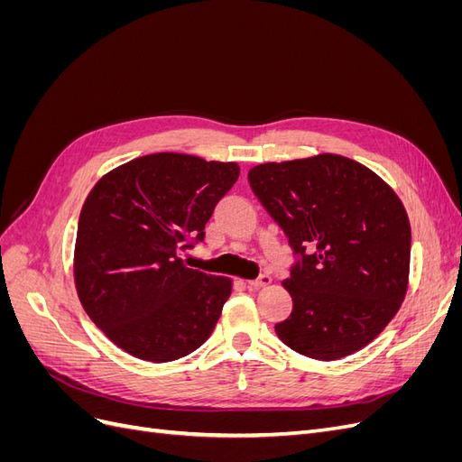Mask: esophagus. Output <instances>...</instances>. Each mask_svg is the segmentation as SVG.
<instances>
[{"label":"esophagus","instance_id":"obj_1","mask_svg":"<svg viewBox=\"0 0 462 462\" xmlns=\"http://www.w3.org/2000/svg\"><path fill=\"white\" fill-rule=\"evenodd\" d=\"M248 285L254 287V289H263V287L272 285V277L263 273V275H260L258 279H253V282H248Z\"/></svg>","mask_w":462,"mask_h":462}]
</instances>
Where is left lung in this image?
Returning <instances> with one entry per match:
<instances>
[{
	"instance_id": "8db88e82",
	"label": "left lung",
	"mask_w": 462,
	"mask_h": 462,
	"mask_svg": "<svg viewBox=\"0 0 462 462\" xmlns=\"http://www.w3.org/2000/svg\"><path fill=\"white\" fill-rule=\"evenodd\" d=\"M248 183L300 256L283 282L292 312L277 337L316 360L372 343L409 289L411 223L395 190L337 153L260 163Z\"/></svg>"
}]
</instances>
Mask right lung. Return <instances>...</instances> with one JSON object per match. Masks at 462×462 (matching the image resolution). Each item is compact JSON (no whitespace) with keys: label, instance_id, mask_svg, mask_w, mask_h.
Returning <instances> with one entry per match:
<instances>
[{"label":"right lung","instance_id":"obj_1","mask_svg":"<svg viewBox=\"0 0 462 462\" xmlns=\"http://www.w3.org/2000/svg\"><path fill=\"white\" fill-rule=\"evenodd\" d=\"M239 173L235 162L158 152L116 167L90 190L79 217L75 287L90 319L125 353L171 362L212 335L233 282L180 256L189 239H204Z\"/></svg>","mask_w":462,"mask_h":462}]
</instances>
